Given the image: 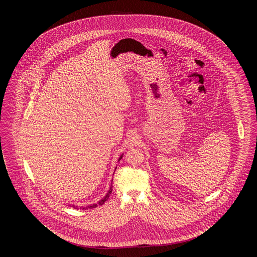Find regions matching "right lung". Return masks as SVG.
Listing matches in <instances>:
<instances>
[{
	"label": "right lung",
	"instance_id": "add662e5",
	"mask_svg": "<svg viewBox=\"0 0 257 257\" xmlns=\"http://www.w3.org/2000/svg\"><path fill=\"white\" fill-rule=\"evenodd\" d=\"M121 158H122V156H121V157H120V158H119V160L121 159ZM111 189H112V187H110V191H109V193H108V194H107V196H105V197H104V198H103V199H102V200H101V201H99V204H103V203H104V202H105V201H106V200H107V198H108V197H109V196H110V193H111ZM96 206H97V204H93V205H90V206H88V207L93 208V207H96ZM73 207H75V206H74V205H73ZM83 209H84V208H83Z\"/></svg>",
	"mask_w": 257,
	"mask_h": 257
}]
</instances>
